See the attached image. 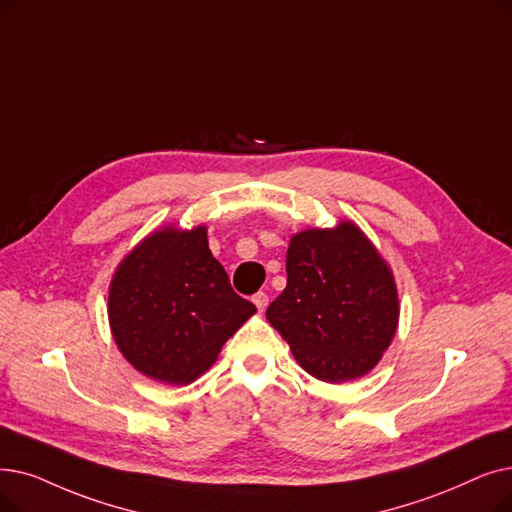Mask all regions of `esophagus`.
<instances>
[{
    "label": "esophagus",
    "mask_w": 512,
    "mask_h": 512,
    "mask_svg": "<svg viewBox=\"0 0 512 512\" xmlns=\"http://www.w3.org/2000/svg\"><path fill=\"white\" fill-rule=\"evenodd\" d=\"M268 295H265V293H255L253 295V303H255V307L259 309V311H265V307H268Z\"/></svg>",
    "instance_id": "1"
}]
</instances>
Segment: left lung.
I'll use <instances>...</instances> for the list:
<instances>
[{
	"label": "left lung",
	"instance_id": "obj_1",
	"mask_svg": "<svg viewBox=\"0 0 512 512\" xmlns=\"http://www.w3.org/2000/svg\"><path fill=\"white\" fill-rule=\"evenodd\" d=\"M265 318L297 364L324 383L360 379L381 362L399 324L395 276L351 219L291 236L286 288Z\"/></svg>",
	"mask_w": 512,
	"mask_h": 512
}]
</instances>
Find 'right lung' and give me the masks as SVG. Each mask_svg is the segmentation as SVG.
Wrapping results in <instances>:
<instances>
[{
	"label": "right lung",
	"mask_w": 512,
	"mask_h": 512,
	"mask_svg": "<svg viewBox=\"0 0 512 512\" xmlns=\"http://www.w3.org/2000/svg\"><path fill=\"white\" fill-rule=\"evenodd\" d=\"M108 324L123 358L148 379L184 387L203 376L257 307L238 297L207 226L152 230L117 265Z\"/></svg>",
	"instance_id": "right-lung-1"
}]
</instances>
